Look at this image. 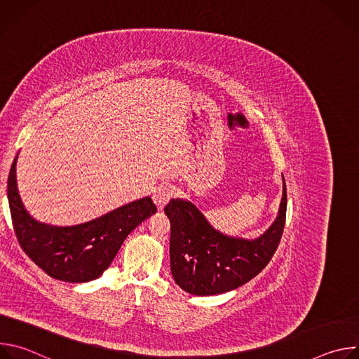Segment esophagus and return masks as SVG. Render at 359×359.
<instances>
[{"mask_svg": "<svg viewBox=\"0 0 359 359\" xmlns=\"http://www.w3.org/2000/svg\"><path fill=\"white\" fill-rule=\"evenodd\" d=\"M172 196H173V189L168 184H161L155 189V191H153V201H155L158 209L162 210L169 203Z\"/></svg>", "mask_w": 359, "mask_h": 359, "instance_id": "esophagus-1", "label": "esophagus"}]
</instances>
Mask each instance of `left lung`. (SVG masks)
Returning <instances> with one entry per match:
<instances>
[{
  "mask_svg": "<svg viewBox=\"0 0 359 359\" xmlns=\"http://www.w3.org/2000/svg\"><path fill=\"white\" fill-rule=\"evenodd\" d=\"M287 189L273 226L259 238L244 240L216 231L194 204L172 198L165 208L170 220V271L176 284L194 295L231 291L257 276L274 255L285 224Z\"/></svg>",
  "mask_w": 359,
  "mask_h": 359,
  "instance_id": "obj_1",
  "label": "left lung"
}]
</instances>
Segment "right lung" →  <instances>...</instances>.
Segmentation results:
<instances>
[{
    "label": "right lung",
    "mask_w": 359,
    "mask_h": 359,
    "mask_svg": "<svg viewBox=\"0 0 359 359\" xmlns=\"http://www.w3.org/2000/svg\"><path fill=\"white\" fill-rule=\"evenodd\" d=\"M17 159L18 155L11 166L7 187L14 231L24 252L55 280L86 283L102 276L128 234L158 210L151 198L144 197L74 227L38 223L24 209L17 190Z\"/></svg>",
    "instance_id": "obj_1"
}]
</instances>
